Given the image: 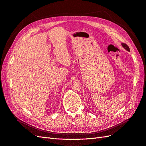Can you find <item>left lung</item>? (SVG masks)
Returning <instances> with one entry per match:
<instances>
[{
  "label": "left lung",
  "instance_id": "1",
  "mask_svg": "<svg viewBox=\"0 0 146 146\" xmlns=\"http://www.w3.org/2000/svg\"><path fill=\"white\" fill-rule=\"evenodd\" d=\"M121 45H122V46H123V47L125 49H126L127 51H130L129 47V46H128L126 44H125V43H121Z\"/></svg>",
  "mask_w": 146,
  "mask_h": 146
}]
</instances>
